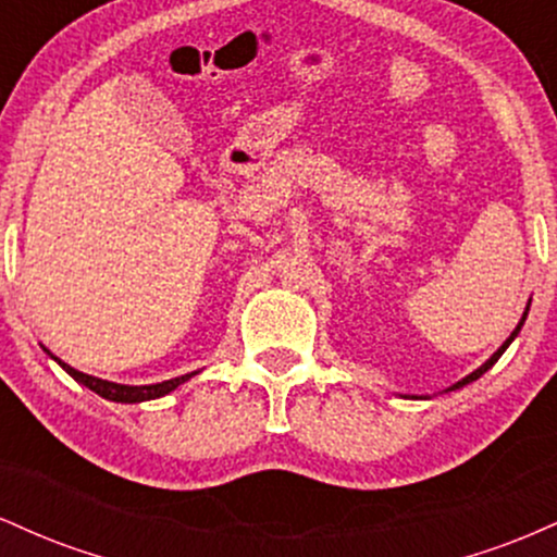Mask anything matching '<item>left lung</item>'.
I'll use <instances>...</instances> for the list:
<instances>
[{"label":"left lung","instance_id":"obj_1","mask_svg":"<svg viewBox=\"0 0 557 557\" xmlns=\"http://www.w3.org/2000/svg\"><path fill=\"white\" fill-rule=\"evenodd\" d=\"M527 311H529V306H527ZM527 311H523V317H521L519 327H516L513 332H510V337H508V341H505V343L500 345V348H497V350H495V354H492V356H490V361H484V363H482V367H479V369H476V372H471L469 376H463V380H461V382H456V385H453L450 389H458V387L469 385V382H474V380H479V376H482L484 372H487V369H492V367H495V361H497V359H500V356L505 354V348H508V345H510V343H513V337H516V335H519V330H521L523 319H527Z\"/></svg>","mask_w":557,"mask_h":557}]
</instances>
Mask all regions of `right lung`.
Here are the masks:
<instances>
[{"label":"right lung","mask_w":557,"mask_h":557,"mask_svg":"<svg viewBox=\"0 0 557 557\" xmlns=\"http://www.w3.org/2000/svg\"><path fill=\"white\" fill-rule=\"evenodd\" d=\"M52 359L60 363L65 372L73 376V380H78L81 385H86L88 389H94L96 395H101V398L107 400H117V403H140V400H154V398H162V395H168L175 389L177 385H183L185 380H190L194 374H183V376H175V380H168V382H159V385H140V387H131V385H117V382H107V380H99V376H91V374H83L78 369L67 367L65 361H60L57 356Z\"/></svg>","instance_id":"obj_1"}]
</instances>
